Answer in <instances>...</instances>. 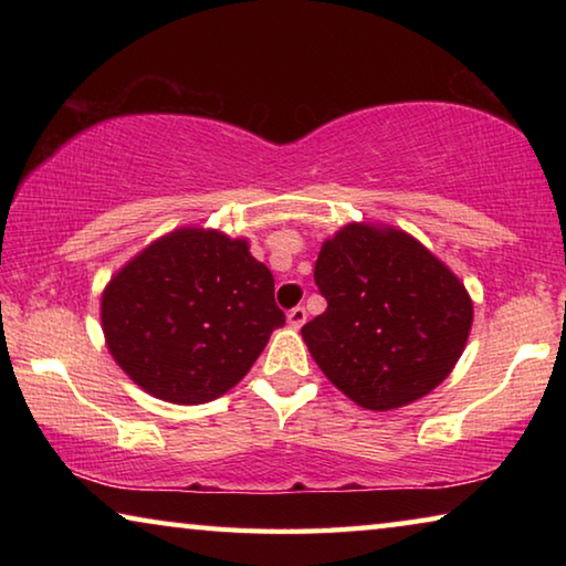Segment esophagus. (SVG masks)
<instances>
[{"mask_svg": "<svg viewBox=\"0 0 566 566\" xmlns=\"http://www.w3.org/2000/svg\"><path fill=\"white\" fill-rule=\"evenodd\" d=\"M286 322H290L294 329H300L302 324L306 322V310H304V306H294V310H290V314H286Z\"/></svg>", "mask_w": 566, "mask_h": 566, "instance_id": "obj_1", "label": "esophagus"}]
</instances>
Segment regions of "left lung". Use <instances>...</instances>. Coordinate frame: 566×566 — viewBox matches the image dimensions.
Wrapping results in <instances>:
<instances>
[{
    "mask_svg": "<svg viewBox=\"0 0 566 566\" xmlns=\"http://www.w3.org/2000/svg\"><path fill=\"white\" fill-rule=\"evenodd\" d=\"M314 282L327 310L302 337L334 387L387 411L442 385L472 329V300L424 244L401 229L342 227L322 244Z\"/></svg>",
    "mask_w": 566,
    "mask_h": 566,
    "instance_id": "8db88e82",
    "label": "left lung"
}]
</instances>
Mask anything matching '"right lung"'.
Segmentation results:
<instances>
[{"instance_id":"1","label":"right lung","mask_w":566,"mask_h":566,"mask_svg":"<svg viewBox=\"0 0 566 566\" xmlns=\"http://www.w3.org/2000/svg\"><path fill=\"white\" fill-rule=\"evenodd\" d=\"M284 324L274 276L247 239L185 227L112 276L102 329L114 361L151 397L205 405L252 369Z\"/></svg>"}]
</instances>
